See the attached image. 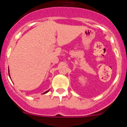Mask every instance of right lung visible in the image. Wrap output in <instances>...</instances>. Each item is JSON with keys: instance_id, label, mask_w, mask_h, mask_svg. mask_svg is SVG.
Segmentation results:
<instances>
[{"instance_id": "right-lung-1", "label": "right lung", "mask_w": 127, "mask_h": 127, "mask_svg": "<svg viewBox=\"0 0 127 127\" xmlns=\"http://www.w3.org/2000/svg\"><path fill=\"white\" fill-rule=\"evenodd\" d=\"M10 78H11V77H10ZM49 91H50V90H48V91H46V92H45L44 93V94H46V93H48Z\"/></svg>"}]
</instances>
